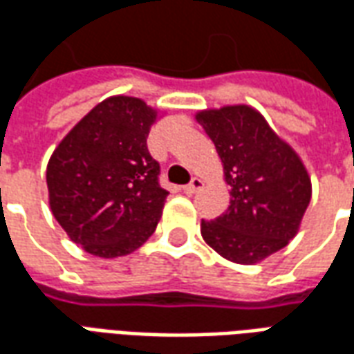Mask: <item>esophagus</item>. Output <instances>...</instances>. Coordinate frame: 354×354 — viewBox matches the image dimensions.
<instances>
[{"instance_id":"esophagus-1","label":"esophagus","mask_w":354,"mask_h":354,"mask_svg":"<svg viewBox=\"0 0 354 354\" xmlns=\"http://www.w3.org/2000/svg\"><path fill=\"white\" fill-rule=\"evenodd\" d=\"M203 185H205V182L201 180V178H193L192 184L184 185V193L185 195H193V193H197L203 189Z\"/></svg>"}]
</instances>
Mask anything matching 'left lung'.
Listing matches in <instances>:
<instances>
[{"mask_svg": "<svg viewBox=\"0 0 354 354\" xmlns=\"http://www.w3.org/2000/svg\"><path fill=\"white\" fill-rule=\"evenodd\" d=\"M197 123L214 142L230 185V207L201 235L225 260L254 266L288 245L311 201V178L288 142L246 104L201 109Z\"/></svg>", "mask_w": 354, "mask_h": 354, "instance_id": "8db88e82", "label": "left lung"}]
</instances>
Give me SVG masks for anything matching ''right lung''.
Instances as JSON below:
<instances>
[{"mask_svg":"<svg viewBox=\"0 0 354 354\" xmlns=\"http://www.w3.org/2000/svg\"><path fill=\"white\" fill-rule=\"evenodd\" d=\"M159 111L134 96H109L66 134L47 165L49 207L85 252L119 258L151 237L169 192L146 138Z\"/></svg>","mask_w":354,"mask_h":354,"instance_id":"add662e5","label":"right lung"}]
</instances>
